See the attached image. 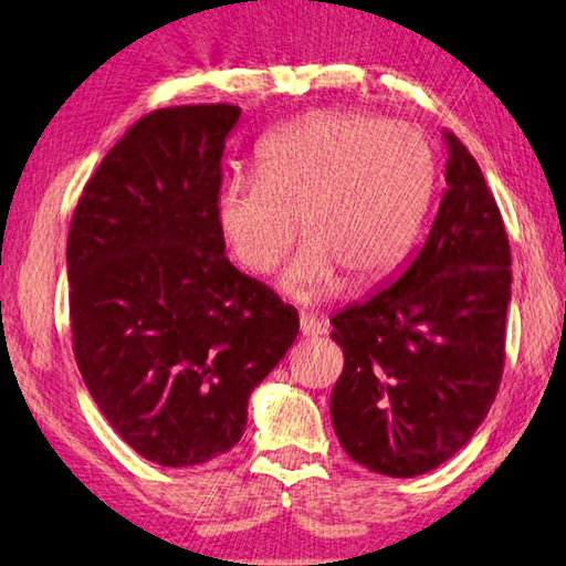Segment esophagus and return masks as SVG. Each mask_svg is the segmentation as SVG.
Instances as JSON below:
<instances>
[{
    "mask_svg": "<svg viewBox=\"0 0 566 566\" xmlns=\"http://www.w3.org/2000/svg\"><path fill=\"white\" fill-rule=\"evenodd\" d=\"M323 333H326V323H323V318L311 316V313H303V316H301V336L303 338H316V336H323Z\"/></svg>",
    "mask_w": 566,
    "mask_h": 566,
    "instance_id": "obj_1",
    "label": "esophagus"
}]
</instances>
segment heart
<instances>
[{
	"label": "heart",
	"mask_w": 566,
	"mask_h": 566,
	"mask_svg": "<svg viewBox=\"0 0 566 566\" xmlns=\"http://www.w3.org/2000/svg\"><path fill=\"white\" fill-rule=\"evenodd\" d=\"M437 150L421 127L338 109L277 129L258 147L255 178L220 185L216 218L250 275L273 273L305 240L285 291L323 298L346 277L366 289L409 253L437 188Z\"/></svg>",
	"instance_id": "b5f03b06"
}]
</instances>
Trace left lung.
Here are the masks:
<instances>
[{
    "mask_svg": "<svg viewBox=\"0 0 566 566\" xmlns=\"http://www.w3.org/2000/svg\"><path fill=\"white\" fill-rule=\"evenodd\" d=\"M447 192L401 277L331 318L344 370L331 394L340 447L386 476L451 459L492 409L504 374L512 250L474 155L447 133Z\"/></svg>",
    "mask_w": 566,
    "mask_h": 566,
    "instance_id": "1",
    "label": "left lung"
}]
</instances>
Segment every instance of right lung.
<instances>
[{
    "mask_svg": "<svg viewBox=\"0 0 566 566\" xmlns=\"http://www.w3.org/2000/svg\"><path fill=\"white\" fill-rule=\"evenodd\" d=\"M240 107H163L82 190L67 235L72 350L109 426L160 467L235 447L298 311L226 258L216 218Z\"/></svg>",
    "mask_w": 566,
    "mask_h": 566,
    "instance_id": "obj_1",
    "label": "right lung"
}]
</instances>
